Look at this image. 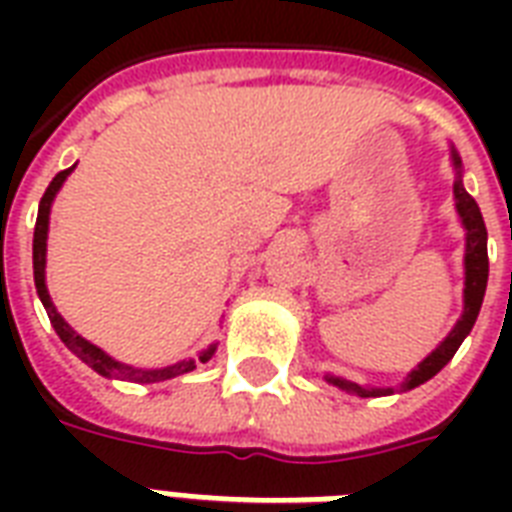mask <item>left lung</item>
I'll list each match as a JSON object with an SVG mask.
<instances>
[{
    "instance_id": "left-lung-1",
    "label": "left lung",
    "mask_w": 512,
    "mask_h": 512,
    "mask_svg": "<svg viewBox=\"0 0 512 512\" xmlns=\"http://www.w3.org/2000/svg\"><path fill=\"white\" fill-rule=\"evenodd\" d=\"M452 162L454 170H457V180H454V201H457V215L462 220V228H465V292H462V300H465V308H462L460 321L454 324V329L444 337V342L438 345L433 353H430L425 361L417 364V369L406 374V380L401 388L412 390L422 382H428L430 377H436L441 369H444L452 356L457 353V348L462 345V340L470 335V329L476 324L478 311H481V303H484L486 281H489V255H486V225L484 217H481V209H478L476 199L465 191L462 185V162L457 151L452 148ZM327 382L337 385L340 390H348V393H356L361 398H374V396H390L393 388H364V385H356V382L342 380V377H332L327 374Z\"/></svg>"
}]
</instances>
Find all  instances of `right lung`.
Instances as JSON below:
<instances>
[{
    "mask_svg": "<svg viewBox=\"0 0 512 512\" xmlns=\"http://www.w3.org/2000/svg\"><path fill=\"white\" fill-rule=\"evenodd\" d=\"M74 172V167H68V170L58 172V175L52 177V183L47 185V191H44L42 201H39V215H36V228H34V284H36V295L42 300L44 311L50 316V324L55 327L58 337L66 342V348L71 353L82 358L84 364L92 366L95 372L103 374V377H116V380H130V382H162V380H172V377H180V374L193 372L199 364H207L209 358L215 356L217 345H209L199 353V356L193 358H183V361H177V364L162 366V369H138V366L122 364V361H116L106 353V350H100L98 345H92L90 340H84L82 335H76L74 329L68 327L66 319L55 311V305L50 300V292H47V284H44V265H47V228H50V207L52 199H55V193L60 191V185L66 183V177Z\"/></svg>",
    "mask_w": 512,
    "mask_h": 512,
    "instance_id": "add662e5",
    "label": "right lung"
}]
</instances>
